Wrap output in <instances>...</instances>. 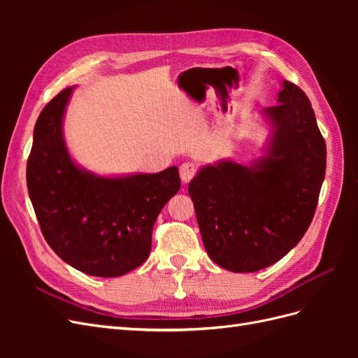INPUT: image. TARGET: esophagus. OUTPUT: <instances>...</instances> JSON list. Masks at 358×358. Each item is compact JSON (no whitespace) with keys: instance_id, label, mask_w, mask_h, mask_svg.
<instances>
[{"instance_id":"1","label":"esophagus","mask_w":358,"mask_h":358,"mask_svg":"<svg viewBox=\"0 0 358 358\" xmlns=\"http://www.w3.org/2000/svg\"><path fill=\"white\" fill-rule=\"evenodd\" d=\"M196 171H197V169H196V166L192 164V162H183V164L179 169L182 182L188 183L194 178V175H196Z\"/></svg>"}]
</instances>
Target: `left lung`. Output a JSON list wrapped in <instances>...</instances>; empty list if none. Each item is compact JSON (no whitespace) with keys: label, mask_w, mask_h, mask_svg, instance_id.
Masks as SVG:
<instances>
[{"label":"left lung","mask_w":358,"mask_h":358,"mask_svg":"<svg viewBox=\"0 0 358 358\" xmlns=\"http://www.w3.org/2000/svg\"><path fill=\"white\" fill-rule=\"evenodd\" d=\"M262 110L268 137L255 159L199 169L188 192L213 262L234 273L266 268L294 248L312 222L326 176V142L299 86L280 83Z\"/></svg>","instance_id":"obj_1"}]
</instances>
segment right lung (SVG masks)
I'll use <instances>...</instances> for the list:
<instances>
[{
    "mask_svg": "<svg viewBox=\"0 0 358 358\" xmlns=\"http://www.w3.org/2000/svg\"><path fill=\"white\" fill-rule=\"evenodd\" d=\"M74 86L41 110L27 164L28 192L46 242L90 276L116 278L142 266L152 227L180 188L176 166L158 173L101 176L76 161L64 137Z\"/></svg>",
    "mask_w": 358,
    "mask_h": 358,
    "instance_id": "1",
    "label": "right lung"
}]
</instances>
